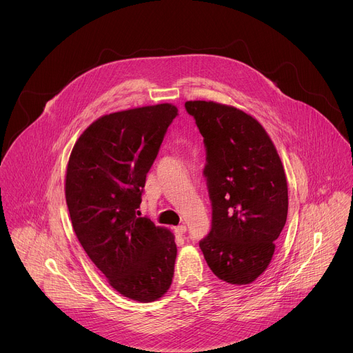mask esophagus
Returning a JSON list of instances; mask_svg holds the SVG:
<instances>
[{
    "instance_id": "1",
    "label": "esophagus",
    "mask_w": 353,
    "mask_h": 353,
    "mask_svg": "<svg viewBox=\"0 0 353 353\" xmlns=\"http://www.w3.org/2000/svg\"><path fill=\"white\" fill-rule=\"evenodd\" d=\"M174 232H176L179 236H183V234L187 232V226H185V225H180V226H177V228L174 229Z\"/></svg>"
}]
</instances>
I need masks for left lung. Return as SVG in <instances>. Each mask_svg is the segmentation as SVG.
Here are the masks:
<instances>
[{
    "mask_svg": "<svg viewBox=\"0 0 353 353\" xmlns=\"http://www.w3.org/2000/svg\"><path fill=\"white\" fill-rule=\"evenodd\" d=\"M204 137V176L212 207L210 233L199 240L222 281L247 285L270 265L288 216V183L263 125L244 112L205 100L185 102Z\"/></svg>",
    "mask_w": 353,
    "mask_h": 353,
    "instance_id": "obj_1",
    "label": "left lung"
}]
</instances>
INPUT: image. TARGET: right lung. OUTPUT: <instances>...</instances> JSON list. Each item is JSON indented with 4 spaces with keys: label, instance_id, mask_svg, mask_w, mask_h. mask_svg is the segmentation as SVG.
Masks as SVG:
<instances>
[{
    "label": "right lung",
    "instance_id": "add662e5",
    "mask_svg": "<svg viewBox=\"0 0 353 353\" xmlns=\"http://www.w3.org/2000/svg\"><path fill=\"white\" fill-rule=\"evenodd\" d=\"M177 114L163 103L100 117L78 138L67 168L65 199L81 245L109 283L137 301L162 297L174 274L173 234L137 210Z\"/></svg>",
    "mask_w": 353,
    "mask_h": 353
}]
</instances>
